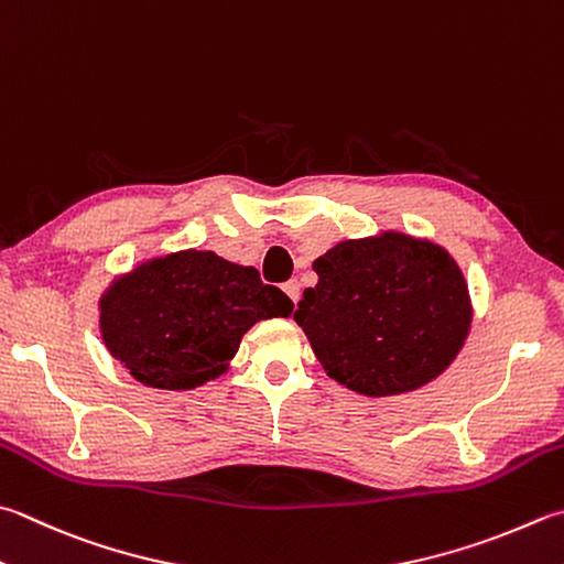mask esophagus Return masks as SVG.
Segmentation results:
<instances>
[{
    "label": "esophagus",
    "mask_w": 564,
    "mask_h": 564,
    "mask_svg": "<svg viewBox=\"0 0 564 564\" xmlns=\"http://www.w3.org/2000/svg\"><path fill=\"white\" fill-rule=\"evenodd\" d=\"M282 290L286 292V296H290V300L296 304V302H300V282H296V280H290V282H284V286H282Z\"/></svg>",
    "instance_id": "esophagus-1"
}]
</instances>
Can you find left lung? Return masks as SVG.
<instances>
[{
	"mask_svg": "<svg viewBox=\"0 0 564 564\" xmlns=\"http://www.w3.org/2000/svg\"><path fill=\"white\" fill-rule=\"evenodd\" d=\"M294 322L318 364L370 398L400 395L437 378L471 326L462 270L447 250L402 232L344 240L314 260Z\"/></svg>",
	"mask_w": 564,
	"mask_h": 564,
	"instance_id": "obj_1",
	"label": "left lung"
}]
</instances>
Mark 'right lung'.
Listing matches in <instances>:
<instances>
[{
	"mask_svg": "<svg viewBox=\"0 0 564 564\" xmlns=\"http://www.w3.org/2000/svg\"><path fill=\"white\" fill-rule=\"evenodd\" d=\"M292 310L290 296L262 284L254 268L210 250H182L115 280L100 300V332L144 386L191 390L226 373L254 322Z\"/></svg>",
	"mask_w": 564,
	"mask_h": 564,
	"instance_id": "1",
	"label": "right lung"
}]
</instances>
